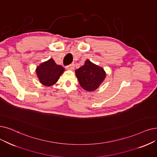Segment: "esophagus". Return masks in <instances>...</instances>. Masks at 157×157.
I'll use <instances>...</instances> for the list:
<instances>
[{"instance_id":"esophagus-1","label":"esophagus","mask_w":157,"mask_h":157,"mask_svg":"<svg viewBox=\"0 0 157 157\" xmlns=\"http://www.w3.org/2000/svg\"><path fill=\"white\" fill-rule=\"evenodd\" d=\"M74 68H75V64L73 63L66 66V69H67V70H73Z\"/></svg>"}]
</instances>
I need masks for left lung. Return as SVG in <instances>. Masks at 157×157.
<instances>
[{
  "instance_id": "left-lung-1",
  "label": "left lung",
  "mask_w": 157,
  "mask_h": 157,
  "mask_svg": "<svg viewBox=\"0 0 157 157\" xmlns=\"http://www.w3.org/2000/svg\"><path fill=\"white\" fill-rule=\"evenodd\" d=\"M80 85L87 91L96 90L105 78L104 69L87 59L82 67L75 71Z\"/></svg>"
}]
</instances>
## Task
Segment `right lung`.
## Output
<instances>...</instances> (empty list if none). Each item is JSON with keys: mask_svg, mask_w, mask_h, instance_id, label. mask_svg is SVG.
Instances as JSON below:
<instances>
[{"mask_svg": "<svg viewBox=\"0 0 157 157\" xmlns=\"http://www.w3.org/2000/svg\"><path fill=\"white\" fill-rule=\"evenodd\" d=\"M64 71V68L56 64L53 59L42 62L36 69V73L39 81L46 86L54 85Z\"/></svg>", "mask_w": 157, "mask_h": 157, "instance_id": "right-lung-1", "label": "right lung"}]
</instances>
